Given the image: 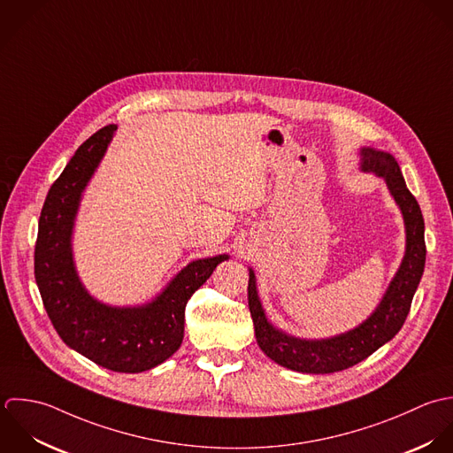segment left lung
I'll return each mask as SVG.
<instances>
[{"label":"left lung","mask_w":453,"mask_h":453,"mask_svg":"<svg viewBox=\"0 0 453 453\" xmlns=\"http://www.w3.org/2000/svg\"><path fill=\"white\" fill-rule=\"evenodd\" d=\"M360 168L383 177L397 202L406 226V253L387 294L376 311L357 328L328 339H299L278 330L267 318L258 299L255 273L250 269L248 303L255 325L257 342L276 364L307 374H328L348 369L388 342L406 321L413 296L426 267L424 216L417 198L408 189L399 163L388 152L360 150Z\"/></svg>","instance_id":"8db88e82"}]
</instances>
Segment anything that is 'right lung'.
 Listing matches in <instances>:
<instances>
[{"label": "right lung", "mask_w": 453, "mask_h": 453, "mask_svg": "<svg viewBox=\"0 0 453 453\" xmlns=\"http://www.w3.org/2000/svg\"><path fill=\"white\" fill-rule=\"evenodd\" d=\"M116 130L109 125L93 134L50 186L38 221L35 280L66 346L105 369L142 372L179 349L186 303L228 255L191 262L154 301L139 307L105 305L86 292L73 265L72 230L82 191Z\"/></svg>", "instance_id": "right-lung-1"}]
</instances>
